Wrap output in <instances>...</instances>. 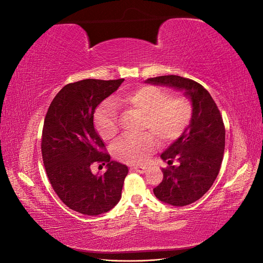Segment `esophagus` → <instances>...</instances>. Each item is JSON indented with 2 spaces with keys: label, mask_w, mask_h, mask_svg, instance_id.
Listing matches in <instances>:
<instances>
[{
  "label": "esophagus",
  "mask_w": 263,
  "mask_h": 263,
  "mask_svg": "<svg viewBox=\"0 0 263 263\" xmlns=\"http://www.w3.org/2000/svg\"><path fill=\"white\" fill-rule=\"evenodd\" d=\"M132 170L136 171L138 173H145L147 171V168H146V166H133Z\"/></svg>",
  "instance_id": "34e87169"
}]
</instances>
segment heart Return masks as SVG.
Instances as JSON below:
<instances>
[{
    "label": "heart",
    "instance_id": "b5f03b06",
    "mask_svg": "<svg viewBox=\"0 0 263 263\" xmlns=\"http://www.w3.org/2000/svg\"><path fill=\"white\" fill-rule=\"evenodd\" d=\"M118 106L139 110L144 114L142 130H149L137 137H123L113 146L116 159L126 163L145 162L158 148L157 137L165 144L181 138L192 123L193 102L184 94L170 93L156 85H141L115 100ZM97 130L102 139H113L118 133L117 107L107 101L98 108L94 116Z\"/></svg>",
    "mask_w": 263,
    "mask_h": 263
}]
</instances>
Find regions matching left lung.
Returning a JSON list of instances; mask_svg holds the SVG:
<instances>
[{
    "mask_svg": "<svg viewBox=\"0 0 263 263\" xmlns=\"http://www.w3.org/2000/svg\"><path fill=\"white\" fill-rule=\"evenodd\" d=\"M147 83L184 90L192 100L194 115L189 129L161 155L169 168L154 189L157 198L173 206L192 204L208 192L216 180L225 150V126L209 91L191 79L179 76L150 78ZM174 160L179 166H172Z\"/></svg>",
    "mask_w": 263,
    "mask_h": 263,
    "instance_id": "left-lung-1",
    "label": "left lung"
}]
</instances>
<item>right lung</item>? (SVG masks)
Returning a JSON list of instances; mask_svg holds the SVG:
<instances>
[{"mask_svg":"<svg viewBox=\"0 0 263 263\" xmlns=\"http://www.w3.org/2000/svg\"><path fill=\"white\" fill-rule=\"evenodd\" d=\"M123 81L85 79L69 83L47 110L42 135L45 170L62 203L78 213L97 216L121 200L128 168L110 160L94 129L93 116L97 106ZM94 163L106 164L108 170L94 175Z\"/></svg>","mask_w":263,"mask_h":263,"instance_id":"1","label":"right lung"}]
</instances>
